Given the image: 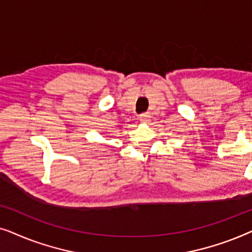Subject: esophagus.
Here are the masks:
<instances>
[{"instance_id": "obj_1", "label": "esophagus", "mask_w": 252, "mask_h": 252, "mask_svg": "<svg viewBox=\"0 0 252 252\" xmlns=\"http://www.w3.org/2000/svg\"><path fill=\"white\" fill-rule=\"evenodd\" d=\"M150 120V116L149 113H142V115H140V122L146 124Z\"/></svg>"}]
</instances>
